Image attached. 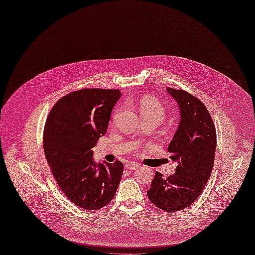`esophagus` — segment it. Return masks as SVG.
<instances>
[{
	"instance_id": "obj_1",
	"label": "esophagus",
	"mask_w": 255,
	"mask_h": 255,
	"mask_svg": "<svg viewBox=\"0 0 255 255\" xmlns=\"http://www.w3.org/2000/svg\"><path fill=\"white\" fill-rule=\"evenodd\" d=\"M139 166L140 165L138 163H136V162H128V163L126 164V169H128V170H136V169L139 168Z\"/></svg>"
}]
</instances>
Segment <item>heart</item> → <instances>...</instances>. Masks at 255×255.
Listing matches in <instances>:
<instances>
[{"mask_svg":"<svg viewBox=\"0 0 255 255\" xmlns=\"http://www.w3.org/2000/svg\"><path fill=\"white\" fill-rule=\"evenodd\" d=\"M139 110L142 116L154 115L159 117L161 120L164 116V109L162 104L152 97H144L141 99V101L139 102Z\"/></svg>","mask_w":255,"mask_h":255,"instance_id":"heart-1","label":"heart"}]
</instances>
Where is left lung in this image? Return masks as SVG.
<instances>
[{
  "mask_svg": "<svg viewBox=\"0 0 255 255\" xmlns=\"http://www.w3.org/2000/svg\"><path fill=\"white\" fill-rule=\"evenodd\" d=\"M179 109V124L168 151L176 171L168 178L155 173L147 196L165 212L188 208L201 194L211 175L216 130L204 103L182 90L166 87Z\"/></svg>",
  "mask_w": 255,
  "mask_h": 255,
  "instance_id": "left-lung-1",
  "label": "left lung"
}]
</instances>
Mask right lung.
<instances>
[{"mask_svg": "<svg viewBox=\"0 0 255 255\" xmlns=\"http://www.w3.org/2000/svg\"><path fill=\"white\" fill-rule=\"evenodd\" d=\"M118 90L85 89L68 94L52 108L43 145L52 175L64 195L85 210L111 203L121 180L120 161L96 162L92 148L108 130Z\"/></svg>", "mask_w": 255, "mask_h": 255, "instance_id": "obj_1", "label": "right lung"}]
</instances>
